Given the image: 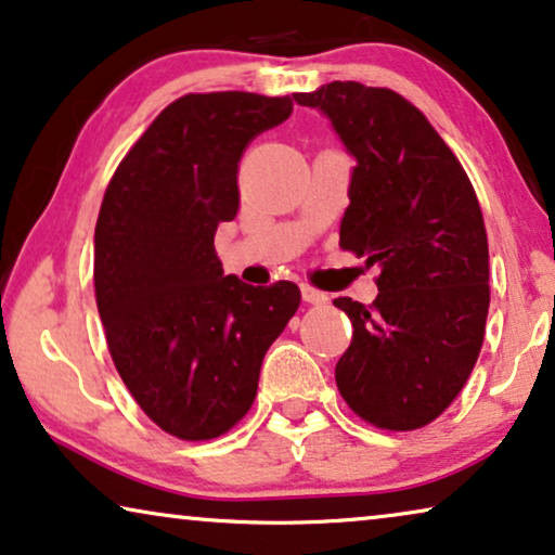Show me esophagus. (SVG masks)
Here are the masks:
<instances>
[{
	"instance_id": "esophagus-1",
	"label": "esophagus",
	"mask_w": 555,
	"mask_h": 555,
	"mask_svg": "<svg viewBox=\"0 0 555 555\" xmlns=\"http://www.w3.org/2000/svg\"><path fill=\"white\" fill-rule=\"evenodd\" d=\"M302 300L313 302V306H323V302L328 300V295L321 293V291H315V287H310V285H302Z\"/></svg>"
}]
</instances>
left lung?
Returning a JSON list of instances; mask_svg holds the SVG:
<instances>
[{"label": "left lung", "mask_w": 555, "mask_h": 555, "mask_svg": "<svg viewBox=\"0 0 555 555\" xmlns=\"http://www.w3.org/2000/svg\"><path fill=\"white\" fill-rule=\"evenodd\" d=\"M293 98L323 111L356 156L340 247L382 270L371 306L333 300L353 325L336 363L340 397L378 429L427 427L457 399L482 348L490 257L480 202L404 95L333 80Z\"/></svg>", "instance_id": "8db88e82"}]
</instances>
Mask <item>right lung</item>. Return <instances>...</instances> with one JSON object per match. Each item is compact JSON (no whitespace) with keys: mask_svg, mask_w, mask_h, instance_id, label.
Segmentation results:
<instances>
[{"mask_svg":"<svg viewBox=\"0 0 555 555\" xmlns=\"http://www.w3.org/2000/svg\"><path fill=\"white\" fill-rule=\"evenodd\" d=\"M291 113V95H181L105 189L93 280L111 359L149 420L186 442L249 412L264 353L300 306L295 283L253 287L215 253L240 209L242 154Z\"/></svg>","mask_w":555,"mask_h":555,"instance_id":"right-lung-1","label":"right lung"}]
</instances>
